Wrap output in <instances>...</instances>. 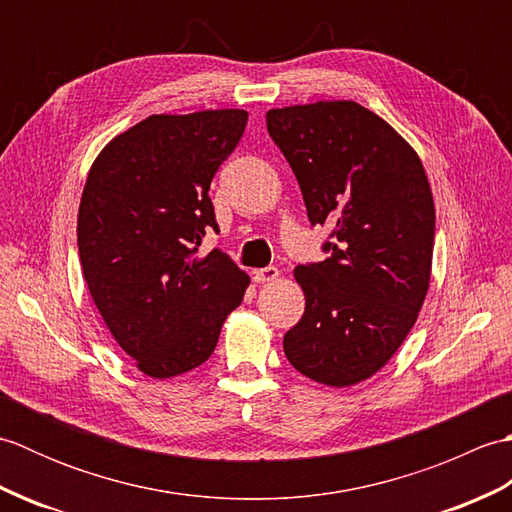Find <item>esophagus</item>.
I'll list each match as a JSON object with an SVG mask.
<instances>
[{
  "label": "esophagus",
  "instance_id": "1",
  "mask_svg": "<svg viewBox=\"0 0 512 512\" xmlns=\"http://www.w3.org/2000/svg\"><path fill=\"white\" fill-rule=\"evenodd\" d=\"M277 277H279V270H277L275 266L253 270V279L257 281V284H266V281H275Z\"/></svg>",
  "mask_w": 512,
  "mask_h": 512
}]
</instances>
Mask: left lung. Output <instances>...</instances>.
I'll use <instances>...</instances> for the list:
<instances>
[{"label":"left lung","instance_id":"8db88e82","mask_svg":"<svg viewBox=\"0 0 512 512\" xmlns=\"http://www.w3.org/2000/svg\"><path fill=\"white\" fill-rule=\"evenodd\" d=\"M312 226H332L317 264L295 268L306 312L284 336L290 365L321 385L374 376L413 328L431 279L436 209L422 162L354 101L266 114Z\"/></svg>","mask_w":512,"mask_h":512}]
</instances>
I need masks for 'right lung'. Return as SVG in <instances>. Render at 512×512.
I'll use <instances>...</instances> for the list:
<instances>
[{"instance_id": "obj_1", "label": "right lung", "mask_w": 512, "mask_h": 512, "mask_svg": "<svg viewBox=\"0 0 512 512\" xmlns=\"http://www.w3.org/2000/svg\"><path fill=\"white\" fill-rule=\"evenodd\" d=\"M244 110L156 114L94 160L79 206L85 284L116 343L151 378L202 365L250 284L217 231L211 180L244 134Z\"/></svg>"}]
</instances>
